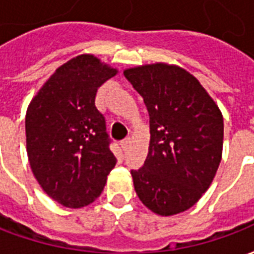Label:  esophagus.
Wrapping results in <instances>:
<instances>
[{
	"label": "esophagus",
	"mask_w": 254,
	"mask_h": 254,
	"mask_svg": "<svg viewBox=\"0 0 254 254\" xmlns=\"http://www.w3.org/2000/svg\"><path fill=\"white\" fill-rule=\"evenodd\" d=\"M129 145H130V138H129V137L125 138V140H122V141H121V148L124 149V151H127Z\"/></svg>",
	"instance_id": "obj_1"
}]
</instances>
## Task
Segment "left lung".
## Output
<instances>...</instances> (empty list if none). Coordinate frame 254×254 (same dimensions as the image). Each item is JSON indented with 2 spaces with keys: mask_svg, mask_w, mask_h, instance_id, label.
<instances>
[{
  "mask_svg": "<svg viewBox=\"0 0 254 254\" xmlns=\"http://www.w3.org/2000/svg\"><path fill=\"white\" fill-rule=\"evenodd\" d=\"M149 114V147L133 185L145 207L173 216L196 204L222 160L223 116L205 88L178 65L147 64L124 70Z\"/></svg>",
  "mask_w": 254,
  "mask_h": 254,
  "instance_id": "left-lung-1",
  "label": "left lung"
}]
</instances>
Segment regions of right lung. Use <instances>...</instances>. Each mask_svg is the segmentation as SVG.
Instances as JSON below:
<instances>
[{"label": "right lung", "instance_id": "obj_1", "mask_svg": "<svg viewBox=\"0 0 254 254\" xmlns=\"http://www.w3.org/2000/svg\"><path fill=\"white\" fill-rule=\"evenodd\" d=\"M118 70L94 54L56 69L28 105L25 140L31 170L47 196L67 208L94 202L116 166L96 91Z\"/></svg>", "mask_w": 254, "mask_h": 254}]
</instances>
